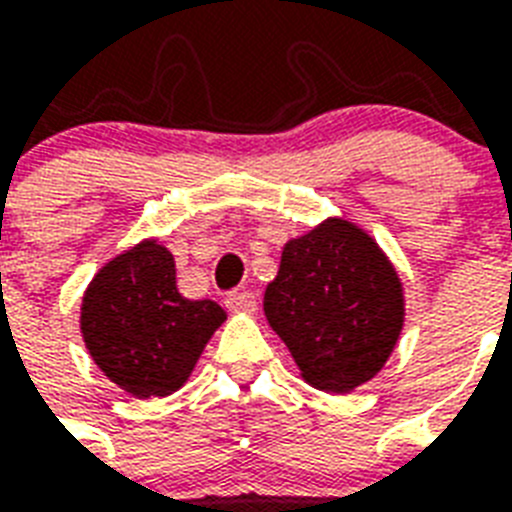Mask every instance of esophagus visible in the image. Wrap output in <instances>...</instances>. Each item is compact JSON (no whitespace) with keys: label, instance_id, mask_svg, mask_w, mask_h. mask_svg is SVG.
<instances>
[{"label":"esophagus","instance_id":"1","mask_svg":"<svg viewBox=\"0 0 512 512\" xmlns=\"http://www.w3.org/2000/svg\"><path fill=\"white\" fill-rule=\"evenodd\" d=\"M225 308L231 313H255L257 311V297L247 289H241V292H231V295L225 297Z\"/></svg>","mask_w":512,"mask_h":512}]
</instances>
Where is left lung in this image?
<instances>
[{
  "label": "left lung",
  "instance_id": "left-lung-1",
  "mask_svg": "<svg viewBox=\"0 0 512 512\" xmlns=\"http://www.w3.org/2000/svg\"><path fill=\"white\" fill-rule=\"evenodd\" d=\"M404 305L388 255L342 217L284 244L263 300L303 380L329 393H348L380 372L404 329Z\"/></svg>",
  "mask_w": 512,
  "mask_h": 512
}]
</instances>
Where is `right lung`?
<instances>
[{"label": "right lung", "instance_id": "add662e5", "mask_svg": "<svg viewBox=\"0 0 512 512\" xmlns=\"http://www.w3.org/2000/svg\"><path fill=\"white\" fill-rule=\"evenodd\" d=\"M225 321L215 300L177 292L175 257L146 239L108 260L82 297L84 345L100 372L130 396H170L191 377Z\"/></svg>", "mask_w": 512, "mask_h": 512}]
</instances>
